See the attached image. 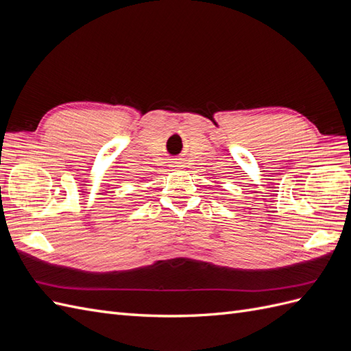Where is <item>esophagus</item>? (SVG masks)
Instances as JSON below:
<instances>
[{"mask_svg":"<svg viewBox=\"0 0 351 351\" xmlns=\"http://www.w3.org/2000/svg\"><path fill=\"white\" fill-rule=\"evenodd\" d=\"M171 167H180V162H177V161H174L173 164H171Z\"/></svg>","mask_w":351,"mask_h":351,"instance_id":"esophagus-1","label":"esophagus"}]
</instances>
